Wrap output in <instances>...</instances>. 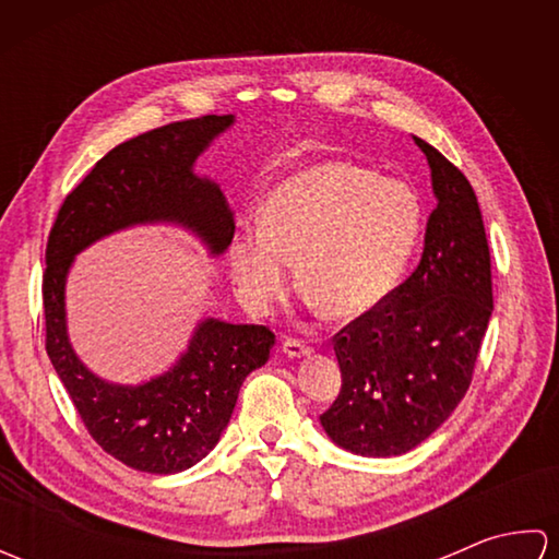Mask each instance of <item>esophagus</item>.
Segmentation results:
<instances>
[{
    "label": "esophagus",
    "mask_w": 559,
    "mask_h": 559,
    "mask_svg": "<svg viewBox=\"0 0 559 559\" xmlns=\"http://www.w3.org/2000/svg\"><path fill=\"white\" fill-rule=\"evenodd\" d=\"M283 353L288 355V358H305V355H312L314 350H312V346H307L305 341H300V338H286L283 341Z\"/></svg>",
    "instance_id": "esophagus-1"
}]
</instances>
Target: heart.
<instances>
[{"label":"heart","mask_w":559,"mask_h":559,"mask_svg":"<svg viewBox=\"0 0 559 559\" xmlns=\"http://www.w3.org/2000/svg\"><path fill=\"white\" fill-rule=\"evenodd\" d=\"M423 233L408 185L360 165L324 160L271 189L261 223L230 242V273L249 310L276 302L298 259L307 302L338 319L377 310L399 288Z\"/></svg>","instance_id":"b5f03b06"}]
</instances>
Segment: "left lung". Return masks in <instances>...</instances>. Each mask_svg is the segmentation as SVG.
Returning a JSON list of instances; mask_svg holds the SVG:
<instances>
[{
	"instance_id": "obj_1",
	"label": "left lung",
	"mask_w": 559,
	"mask_h": 559,
	"mask_svg": "<svg viewBox=\"0 0 559 559\" xmlns=\"http://www.w3.org/2000/svg\"><path fill=\"white\" fill-rule=\"evenodd\" d=\"M432 175L420 264L377 310L334 336L341 391L322 427L350 454L401 456L466 396L492 314L490 247L476 192L454 163L413 136Z\"/></svg>"
}]
</instances>
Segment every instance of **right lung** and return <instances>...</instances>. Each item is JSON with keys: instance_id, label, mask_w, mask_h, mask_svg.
Segmentation results:
<instances>
[{"instance_id": "obj_1", "label": "right lung", "mask_w": 559, "mask_h": 559, "mask_svg": "<svg viewBox=\"0 0 559 559\" xmlns=\"http://www.w3.org/2000/svg\"><path fill=\"white\" fill-rule=\"evenodd\" d=\"M235 122L206 115L115 146L71 192L47 237L45 348L88 435L124 466L168 476L192 468L218 444L249 372L269 360L276 336L259 324L201 319L168 372L144 384H112L79 360L67 334L64 288L74 257L117 230L173 223L213 257L230 247L233 211L221 187L194 173L197 158Z\"/></svg>"}]
</instances>
